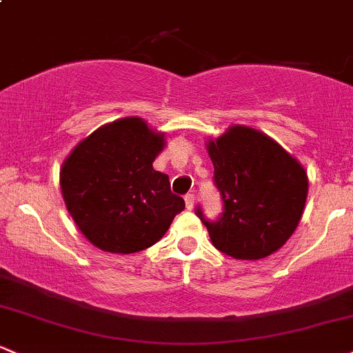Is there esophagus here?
Listing matches in <instances>:
<instances>
[{"label": "esophagus", "mask_w": 353, "mask_h": 353, "mask_svg": "<svg viewBox=\"0 0 353 353\" xmlns=\"http://www.w3.org/2000/svg\"><path fill=\"white\" fill-rule=\"evenodd\" d=\"M185 205H187L188 210H192V208L195 207V195H193V193L185 195Z\"/></svg>", "instance_id": "1"}]
</instances>
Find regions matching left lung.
I'll return each mask as SVG.
<instances>
[{
  "instance_id": "1",
  "label": "left lung",
  "mask_w": 353,
  "mask_h": 353,
  "mask_svg": "<svg viewBox=\"0 0 353 353\" xmlns=\"http://www.w3.org/2000/svg\"><path fill=\"white\" fill-rule=\"evenodd\" d=\"M205 148L223 200V214L215 222L196 208L212 244L242 261L279 251L305 210L308 175L301 163L266 132L244 124L207 139Z\"/></svg>"
}]
</instances>
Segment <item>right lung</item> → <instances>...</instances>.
I'll return each mask as SVG.
<instances>
[{
    "label": "right lung",
    "instance_id": "1",
    "mask_svg": "<svg viewBox=\"0 0 353 353\" xmlns=\"http://www.w3.org/2000/svg\"><path fill=\"white\" fill-rule=\"evenodd\" d=\"M165 145V132L130 116L102 124L63 160V202L97 249L132 254L151 248L185 208L168 175L153 168Z\"/></svg>",
    "mask_w": 353,
    "mask_h": 353
}]
</instances>
